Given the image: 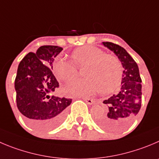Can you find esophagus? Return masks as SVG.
<instances>
[{
	"mask_svg": "<svg viewBox=\"0 0 159 159\" xmlns=\"http://www.w3.org/2000/svg\"><path fill=\"white\" fill-rule=\"evenodd\" d=\"M83 100H84V101L86 102L88 104H93L94 103V100H93V99H89V98H86V97H83L82 98Z\"/></svg>",
	"mask_w": 159,
	"mask_h": 159,
	"instance_id": "1",
	"label": "esophagus"
}]
</instances>
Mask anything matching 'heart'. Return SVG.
Instances as JSON below:
<instances>
[{
    "label": "heart",
    "instance_id": "b5f03b06",
    "mask_svg": "<svg viewBox=\"0 0 159 159\" xmlns=\"http://www.w3.org/2000/svg\"><path fill=\"white\" fill-rule=\"evenodd\" d=\"M74 63L78 68L85 66L84 80L70 82L66 92L75 96H89L95 93H111L121 80L122 67L118 58L106 53L100 48L84 45L72 53ZM53 70L59 80L67 83L78 77L74 64L64 59H58L53 64Z\"/></svg>",
    "mask_w": 159,
    "mask_h": 159
}]
</instances>
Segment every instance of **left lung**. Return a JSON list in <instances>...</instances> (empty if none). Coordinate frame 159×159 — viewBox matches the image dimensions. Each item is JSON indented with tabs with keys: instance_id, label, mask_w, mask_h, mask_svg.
Here are the masks:
<instances>
[{
	"instance_id": "left-lung-1",
	"label": "left lung",
	"mask_w": 159,
	"mask_h": 159,
	"mask_svg": "<svg viewBox=\"0 0 159 159\" xmlns=\"http://www.w3.org/2000/svg\"><path fill=\"white\" fill-rule=\"evenodd\" d=\"M103 44L118 56L124 70L121 90L118 94L103 100V103L108 107L107 111L96 118L104 129L121 132L129 126L141 107L142 80L137 64L126 50L112 42L107 41Z\"/></svg>"
}]
</instances>
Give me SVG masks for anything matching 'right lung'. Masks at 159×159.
I'll use <instances>...</instances> for the list:
<instances>
[{"label": "right lung", "instance_id": "obj_1", "mask_svg": "<svg viewBox=\"0 0 159 159\" xmlns=\"http://www.w3.org/2000/svg\"><path fill=\"white\" fill-rule=\"evenodd\" d=\"M63 50L55 45L41 46L19 63L15 89L16 104L28 124L39 131H48L61 124L72 99L52 96L59 88L52 74L54 59Z\"/></svg>", "mask_w": 159, "mask_h": 159}]
</instances>
